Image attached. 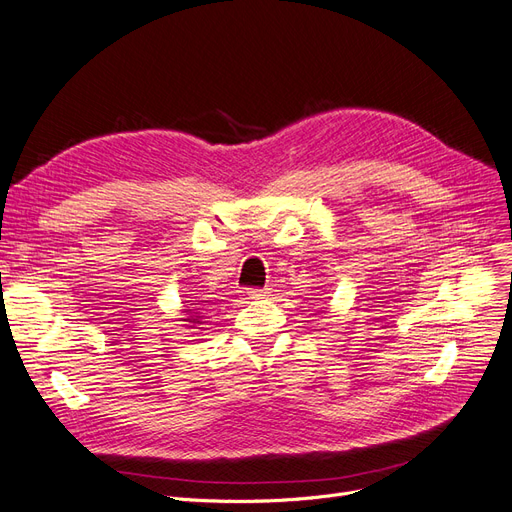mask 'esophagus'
I'll use <instances>...</instances> for the list:
<instances>
[{
  "label": "esophagus",
  "mask_w": 512,
  "mask_h": 512,
  "mask_svg": "<svg viewBox=\"0 0 512 512\" xmlns=\"http://www.w3.org/2000/svg\"><path fill=\"white\" fill-rule=\"evenodd\" d=\"M246 293H249L251 299H263V297L270 295V289H249Z\"/></svg>",
  "instance_id": "obj_1"
}]
</instances>
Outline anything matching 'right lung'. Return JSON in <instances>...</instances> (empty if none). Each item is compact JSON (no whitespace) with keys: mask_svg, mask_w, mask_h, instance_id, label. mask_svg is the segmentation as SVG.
<instances>
[{"mask_svg":"<svg viewBox=\"0 0 512 512\" xmlns=\"http://www.w3.org/2000/svg\"><path fill=\"white\" fill-rule=\"evenodd\" d=\"M194 307L195 310L192 311L191 308ZM200 308H196V304H187V308L183 310V314H185V318H181L183 323H192V325H202L200 320H202V316H200V312H198ZM194 329V327H192Z\"/></svg>","mask_w":512,"mask_h":512,"instance_id":"right-lung-1","label":"right lung"}]
</instances>
